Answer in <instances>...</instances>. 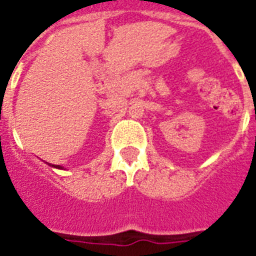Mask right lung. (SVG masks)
Here are the masks:
<instances>
[{
	"instance_id": "right-lung-1",
	"label": "right lung",
	"mask_w": 256,
	"mask_h": 256,
	"mask_svg": "<svg viewBox=\"0 0 256 256\" xmlns=\"http://www.w3.org/2000/svg\"><path fill=\"white\" fill-rule=\"evenodd\" d=\"M50 166H52V168H64L62 166H60V164H50Z\"/></svg>"
}]
</instances>
